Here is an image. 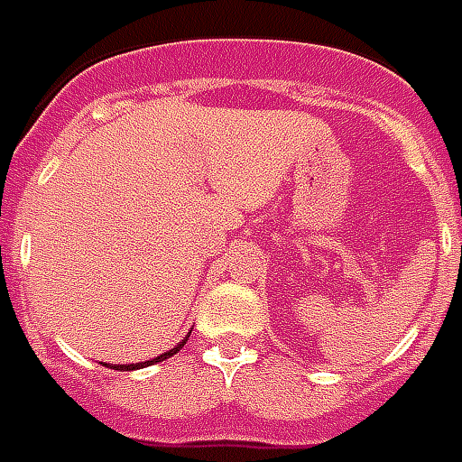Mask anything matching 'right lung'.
<instances>
[{
	"instance_id": "1",
	"label": "right lung",
	"mask_w": 462,
	"mask_h": 462,
	"mask_svg": "<svg viewBox=\"0 0 462 462\" xmlns=\"http://www.w3.org/2000/svg\"><path fill=\"white\" fill-rule=\"evenodd\" d=\"M184 343L186 338L176 348H171V351H166L162 353V356H156V358H152V361H146V363H132V365H111V368H116V371H136V368H146V365H153V363H159V361H166V358H171L173 353H179L181 348H184Z\"/></svg>"
}]
</instances>
